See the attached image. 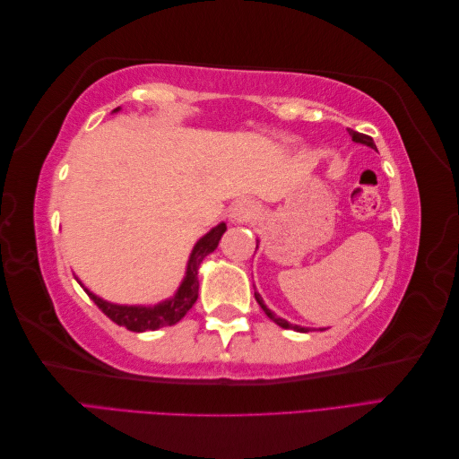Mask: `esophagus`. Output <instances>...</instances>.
<instances>
[{
    "instance_id": "obj_1",
    "label": "esophagus",
    "mask_w": 459,
    "mask_h": 459,
    "mask_svg": "<svg viewBox=\"0 0 459 459\" xmlns=\"http://www.w3.org/2000/svg\"><path fill=\"white\" fill-rule=\"evenodd\" d=\"M255 214H256V206H255V203H251V201H238L233 204V208H231V220L233 221H247V220H251V218H255Z\"/></svg>"
}]
</instances>
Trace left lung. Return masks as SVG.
<instances>
[{"label": "left lung", "instance_id": "left-lung-1", "mask_svg": "<svg viewBox=\"0 0 459 459\" xmlns=\"http://www.w3.org/2000/svg\"><path fill=\"white\" fill-rule=\"evenodd\" d=\"M349 134H351V137H352V142H356V143H362V145H368V147H371V149H375L377 151V147H375V143H373V140L369 135H366V134H359V132H354V130H349ZM255 299H256V302L260 304V308L266 312V316L272 319V322H275L277 325L280 327H283V329H295V331H299V333H308L310 329H307V327H300V325H293V324H289L287 319H283V317H277L266 304H264V300H262V297L256 293L255 290Z\"/></svg>", "mask_w": 459, "mask_h": 459}]
</instances>
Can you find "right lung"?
I'll return each mask as SVG.
<instances>
[{"instance_id": "obj_1", "label": "right lung", "mask_w": 459, "mask_h": 459, "mask_svg": "<svg viewBox=\"0 0 459 459\" xmlns=\"http://www.w3.org/2000/svg\"><path fill=\"white\" fill-rule=\"evenodd\" d=\"M118 108H115L113 113H117ZM226 231V224L221 221L216 228H212L206 235L195 243L187 262V270H186V277L182 285L176 290V295L169 300H162L155 307H126V304H113L107 302L103 299H100L97 295H93L90 289H86L82 285V281H78L84 290L88 293V297L97 304L107 317L113 319L117 325L126 327L130 331L135 333H143V331H155L159 327H166V325H174L182 319L189 308L195 304L197 297H199V266L201 262L204 260V256H208L211 253L216 251V247L221 239V235Z\"/></svg>"}]
</instances>
